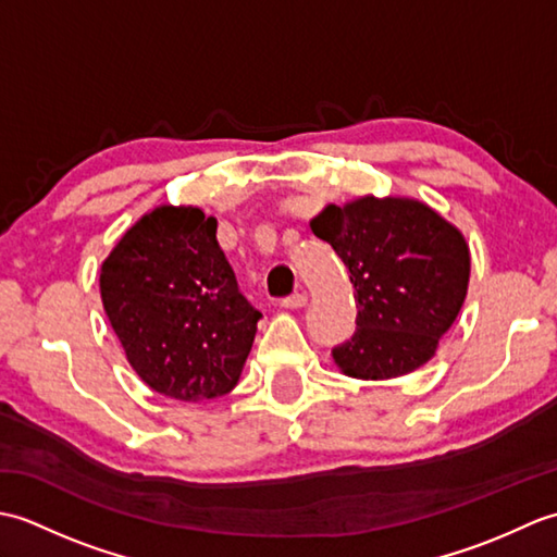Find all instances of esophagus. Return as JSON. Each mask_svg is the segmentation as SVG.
<instances>
[{"instance_id": "obj_1", "label": "esophagus", "mask_w": 557, "mask_h": 557, "mask_svg": "<svg viewBox=\"0 0 557 557\" xmlns=\"http://www.w3.org/2000/svg\"><path fill=\"white\" fill-rule=\"evenodd\" d=\"M306 301H309V297H306V292H297L292 294V297H285L280 301L282 309H304Z\"/></svg>"}]
</instances>
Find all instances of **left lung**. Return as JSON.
Segmentation results:
<instances>
[{
  "label": "left lung",
  "mask_w": 557,
  "mask_h": 557,
  "mask_svg": "<svg viewBox=\"0 0 557 557\" xmlns=\"http://www.w3.org/2000/svg\"><path fill=\"white\" fill-rule=\"evenodd\" d=\"M349 270L357 330L333 349L342 373L385 381L429 361L465 304L469 246L453 224L411 198L351 200L311 220Z\"/></svg>",
  "instance_id": "8db88e82"
}]
</instances>
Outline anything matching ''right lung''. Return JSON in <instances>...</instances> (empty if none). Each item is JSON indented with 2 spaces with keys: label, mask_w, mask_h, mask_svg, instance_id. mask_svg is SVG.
<instances>
[{
  "label": "right lung",
  "mask_w": 557,
  "mask_h": 557,
  "mask_svg": "<svg viewBox=\"0 0 557 557\" xmlns=\"http://www.w3.org/2000/svg\"><path fill=\"white\" fill-rule=\"evenodd\" d=\"M200 208L160 206L102 263L100 294L140 381L164 397L227 395L251 351L260 311L236 285Z\"/></svg>",
  "instance_id": "right-lung-1"
}]
</instances>
